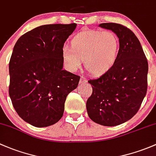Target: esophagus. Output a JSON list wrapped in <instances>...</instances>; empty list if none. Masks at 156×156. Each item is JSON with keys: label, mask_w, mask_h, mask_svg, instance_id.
I'll return each instance as SVG.
<instances>
[{"label": "esophagus", "mask_w": 156, "mask_h": 156, "mask_svg": "<svg viewBox=\"0 0 156 156\" xmlns=\"http://www.w3.org/2000/svg\"><path fill=\"white\" fill-rule=\"evenodd\" d=\"M86 83H87V80H86V79H85L84 77H81V79H80V84L84 85V84H86Z\"/></svg>", "instance_id": "34e87169"}]
</instances>
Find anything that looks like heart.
I'll use <instances>...</instances> for the list:
<instances>
[{
  "label": "heart",
  "mask_w": 156,
  "mask_h": 156,
  "mask_svg": "<svg viewBox=\"0 0 156 156\" xmlns=\"http://www.w3.org/2000/svg\"><path fill=\"white\" fill-rule=\"evenodd\" d=\"M71 46L65 45L62 57L69 71L75 72L84 65L90 73L94 76L108 71L118 58L119 42L111 31L99 30H83L71 40Z\"/></svg>",
  "instance_id": "b5f03b06"
}]
</instances>
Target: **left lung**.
<instances>
[{
	"label": "left lung",
	"instance_id": "obj_1",
	"mask_svg": "<svg viewBox=\"0 0 156 156\" xmlns=\"http://www.w3.org/2000/svg\"><path fill=\"white\" fill-rule=\"evenodd\" d=\"M119 41V50L113 66L94 80L92 94L86 102L89 118L104 126H115L131 119L140 107L147 91L148 62L139 40L127 27L102 23Z\"/></svg>",
	"mask_w": 156,
	"mask_h": 156
}]
</instances>
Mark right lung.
Returning <instances> with one entry per match:
<instances>
[{"label":"right lung","instance_id":"1","mask_svg":"<svg viewBox=\"0 0 156 156\" xmlns=\"http://www.w3.org/2000/svg\"><path fill=\"white\" fill-rule=\"evenodd\" d=\"M76 24L34 28L16 43L9 64V94L24 121L42 128L58 122L80 76L63 70L62 49Z\"/></svg>","mask_w":156,"mask_h":156}]
</instances>
